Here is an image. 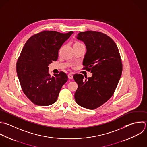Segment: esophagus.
Wrapping results in <instances>:
<instances>
[{
  "mask_svg": "<svg viewBox=\"0 0 147 147\" xmlns=\"http://www.w3.org/2000/svg\"><path fill=\"white\" fill-rule=\"evenodd\" d=\"M68 78H69V79H73V74H72L71 73H70V74H68Z\"/></svg>",
  "mask_w": 147,
  "mask_h": 147,
  "instance_id": "1",
  "label": "esophagus"
}]
</instances>
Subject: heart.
I'll list each match as a JSON object with an SVG mask.
<instances>
[{"mask_svg": "<svg viewBox=\"0 0 147 147\" xmlns=\"http://www.w3.org/2000/svg\"><path fill=\"white\" fill-rule=\"evenodd\" d=\"M75 44H82V43H79V42H76Z\"/></svg>", "mask_w": 147, "mask_h": 147, "instance_id": "obj_1", "label": "heart"}]
</instances>
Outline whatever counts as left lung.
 I'll return each instance as SVG.
<instances>
[{
    "mask_svg": "<svg viewBox=\"0 0 147 147\" xmlns=\"http://www.w3.org/2000/svg\"><path fill=\"white\" fill-rule=\"evenodd\" d=\"M77 39L86 46L82 63L92 76L85 79L81 74L74 75L78 84L75 100L82 107L94 109L111 98L118 85L123 70L119 51L110 37L100 32H81Z\"/></svg>",
    "mask_w": 147,
    "mask_h": 147,
    "instance_id": "obj_1",
    "label": "left lung"
}]
</instances>
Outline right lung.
<instances>
[{
  "label": "right lung",
  "mask_w": 147,
  "mask_h": 147,
  "mask_svg": "<svg viewBox=\"0 0 147 147\" xmlns=\"http://www.w3.org/2000/svg\"><path fill=\"white\" fill-rule=\"evenodd\" d=\"M73 33L44 31L30 37L24 45L16 63V73L23 93L35 105L48 106L55 102L67 81L62 71L51 76L48 66L57 60L58 50Z\"/></svg>",
  "instance_id": "add662e5"
}]
</instances>
